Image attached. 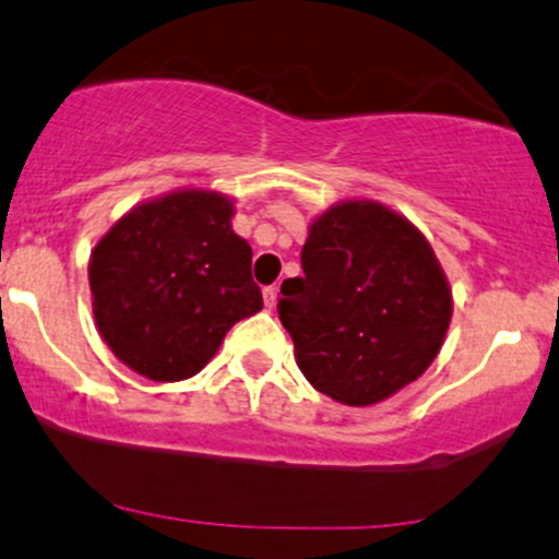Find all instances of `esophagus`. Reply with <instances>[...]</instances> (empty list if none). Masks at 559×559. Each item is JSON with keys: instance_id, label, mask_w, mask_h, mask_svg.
Listing matches in <instances>:
<instances>
[{"instance_id": "esophagus-1", "label": "esophagus", "mask_w": 559, "mask_h": 559, "mask_svg": "<svg viewBox=\"0 0 559 559\" xmlns=\"http://www.w3.org/2000/svg\"><path fill=\"white\" fill-rule=\"evenodd\" d=\"M262 297H264V308H275V299H278V286H264Z\"/></svg>"}]
</instances>
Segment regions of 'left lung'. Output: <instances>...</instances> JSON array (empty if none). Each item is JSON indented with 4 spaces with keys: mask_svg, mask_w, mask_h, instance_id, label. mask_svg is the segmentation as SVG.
<instances>
[{
    "mask_svg": "<svg viewBox=\"0 0 559 559\" xmlns=\"http://www.w3.org/2000/svg\"><path fill=\"white\" fill-rule=\"evenodd\" d=\"M281 284L278 319L316 391L369 407L418 380L448 334L452 295L415 225L374 201L324 211Z\"/></svg>",
    "mask_w": 559,
    "mask_h": 559,
    "instance_id": "obj_1",
    "label": "left lung"
}]
</instances>
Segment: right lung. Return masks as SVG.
<instances>
[{"instance_id":"1","label":"right lung","mask_w":559,"mask_h":559,"mask_svg":"<svg viewBox=\"0 0 559 559\" xmlns=\"http://www.w3.org/2000/svg\"><path fill=\"white\" fill-rule=\"evenodd\" d=\"M233 201L179 190L128 211L91 254L93 316L122 364L157 383L198 374L240 319L262 310Z\"/></svg>"}]
</instances>
